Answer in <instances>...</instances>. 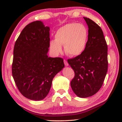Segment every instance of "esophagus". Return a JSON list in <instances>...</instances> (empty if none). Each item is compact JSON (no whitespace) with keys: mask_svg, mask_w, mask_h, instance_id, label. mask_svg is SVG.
<instances>
[{"mask_svg":"<svg viewBox=\"0 0 122 122\" xmlns=\"http://www.w3.org/2000/svg\"><path fill=\"white\" fill-rule=\"evenodd\" d=\"M64 63H65V66H68V62L67 61V60H65V59H64Z\"/></svg>","mask_w":122,"mask_h":122,"instance_id":"1","label":"esophagus"}]
</instances>
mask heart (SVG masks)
Wrapping results in <instances>:
<instances>
[{
	"label": "heart",
	"instance_id": "heart-1",
	"mask_svg": "<svg viewBox=\"0 0 122 122\" xmlns=\"http://www.w3.org/2000/svg\"><path fill=\"white\" fill-rule=\"evenodd\" d=\"M55 39L50 41V48L53 53L62 51L65 45V52L70 56H77L83 52L88 40V31L81 24L69 23L62 26L55 35Z\"/></svg>",
	"mask_w": 122,
	"mask_h": 122
}]
</instances>
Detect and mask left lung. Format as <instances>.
<instances>
[{"label": "left lung", "instance_id": "1", "mask_svg": "<svg viewBox=\"0 0 122 122\" xmlns=\"http://www.w3.org/2000/svg\"><path fill=\"white\" fill-rule=\"evenodd\" d=\"M88 26V40L81 54L68 62L75 73L71 86L76 95L92 96L100 89L108 67V46L102 29L89 18L83 17Z\"/></svg>", "mask_w": 122, "mask_h": 122}]
</instances>
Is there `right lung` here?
<instances>
[{"instance_id":"add662e5","label":"right lung","mask_w":122,"mask_h":122,"mask_svg":"<svg viewBox=\"0 0 122 122\" xmlns=\"http://www.w3.org/2000/svg\"><path fill=\"white\" fill-rule=\"evenodd\" d=\"M49 43V27L40 21L27 25L15 42L12 76L20 93L30 100L46 97L53 78L65 67L62 58L48 56Z\"/></svg>"}]
</instances>
